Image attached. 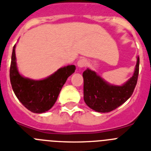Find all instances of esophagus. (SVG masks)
Here are the masks:
<instances>
[{
    "instance_id": "obj_1",
    "label": "esophagus",
    "mask_w": 151,
    "mask_h": 151,
    "mask_svg": "<svg viewBox=\"0 0 151 151\" xmlns=\"http://www.w3.org/2000/svg\"><path fill=\"white\" fill-rule=\"evenodd\" d=\"M87 64H88L87 59H85V58H83V59H80V60L78 62V67H80V68L85 67V66H87Z\"/></svg>"
}]
</instances>
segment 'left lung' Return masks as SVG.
<instances>
[{"instance_id":"8db88e82","label":"left lung","mask_w":151,"mask_h":151,"mask_svg":"<svg viewBox=\"0 0 151 151\" xmlns=\"http://www.w3.org/2000/svg\"><path fill=\"white\" fill-rule=\"evenodd\" d=\"M139 58H137L133 76L122 86L110 85L96 72L87 69L83 73L84 100L91 109L107 113L115 110L131 97L136 88L139 75Z\"/></svg>"}]
</instances>
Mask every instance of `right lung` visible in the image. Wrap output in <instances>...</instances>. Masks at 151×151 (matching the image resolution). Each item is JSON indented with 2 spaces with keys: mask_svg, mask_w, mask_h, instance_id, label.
Segmentation results:
<instances>
[{
  "mask_svg": "<svg viewBox=\"0 0 151 151\" xmlns=\"http://www.w3.org/2000/svg\"><path fill=\"white\" fill-rule=\"evenodd\" d=\"M15 45L12 54L10 81L14 93L22 105L33 113L41 114L53 106L67 78L74 73L75 66H64L44 80L25 78L19 73L15 61Z\"/></svg>",
  "mask_w": 151,
  "mask_h": 151,
  "instance_id": "1",
  "label": "right lung"
}]
</instances>
